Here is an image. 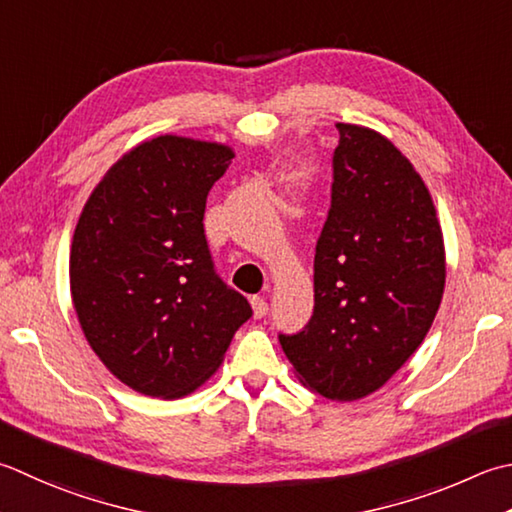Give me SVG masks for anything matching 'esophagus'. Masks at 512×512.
Masks as SVG:
<instances>
[{
    "mask_svg": "<svg viewBox=\"0 0 512 512\" xmlns=\"http://www.w3.org/2000/svg\"><path fill=\"white\" fill-rule=\"evenodd\" d=\"M250 306H253V313L257 319H262L268 315V302L264 297H250Z\"/></svg>",
    "mask_w": 512,
    "mask_h": 512,
    "instance_id": "34e87169",
    "label": "esophagus"
}]
</instances>
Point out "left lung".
<instances>
[{
    "mask_svg": "<svg viewBox=\"0 0 512 512\" xmlns=\"http://www.w3.org/2000/svg\"><path fill=\"white\" fill-rule=\"evenodd\" d=\"M337 130L313 317L279 344L304 386L353 402L382 388L424 342L442 304L446 255L413 164L375 130Z\"/></svg>",
    "mask_w": 512,
    "mask_h": 512,
    "instance_id": "1",
    "label": "left lung"
}]
</instances>
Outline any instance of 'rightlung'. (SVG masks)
Returning a JSON list of instances; mask_svg holds the SVG:
<instances>
[{"label":"right lung","mask_w":512,"mask_h":512,"mask_svg":"<svg viewBox=\"0 0 512 512\" xmlns=\"http://www.w3.org/2000/svg\"><path fill=\"white\" fill-rule=\"evenodd\" d=\"M224 144L159 135L110 166L70 248V295L95 355L119 382L177 399L222 364L253 315L210 257L204 210L226 173Z\"/></svg>","instance_id":"1"}]
</instances>
